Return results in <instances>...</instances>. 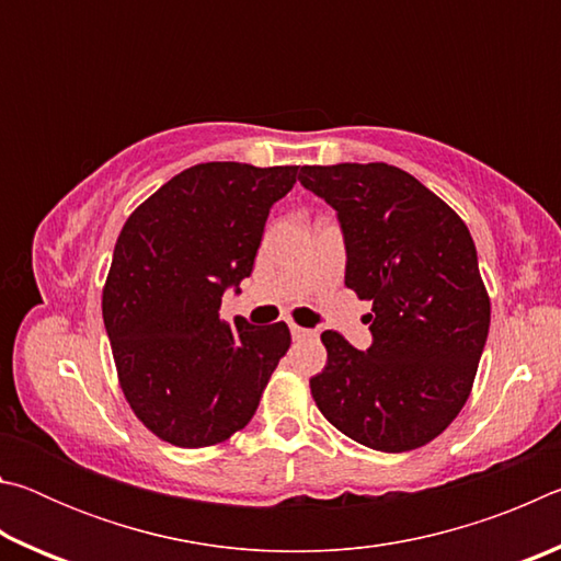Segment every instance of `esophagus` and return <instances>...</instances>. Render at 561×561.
Returning a JSON list of instances; mask_svg holds the SVG:
<instances>
[{"label": "esophagus", "mask_w": 561, "mask_h": 561, "mask_svg": "<svg viewBox=\"0 0 561 561\" xmlns=\"http://www.w3.org/2000/svg\"><path fill=\"white\" fill-rule=\"evenodd\" d=\"M289 331H291V339H297V341H301V339H309V336H314V334H311L309 329H301V327H297V324H289Z\"/></svg>", "instance_id": "1"}]
</instances>
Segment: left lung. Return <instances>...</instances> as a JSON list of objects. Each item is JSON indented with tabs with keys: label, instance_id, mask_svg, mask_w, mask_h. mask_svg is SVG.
<instances>
[{
	"label": "left lung",
	"instance_id": "obj_1",
	"mask_svg": "<svg viewBox=\"0 0 561 561\" xmlns=\"http://www.w3.org/2000/svg\"><path fill=\"white\" fill-rule=\"evenodd\" d=\"M299 183L336 210L346 287L374 301L371 346L324 331L311 396L351 440L405 453L448 428L470 396L490 299L470 230L438 195L386 163L304 165Z\"/></svg>",
	"mask_w": 561,
	"mask_h": 561
}]
</instances>
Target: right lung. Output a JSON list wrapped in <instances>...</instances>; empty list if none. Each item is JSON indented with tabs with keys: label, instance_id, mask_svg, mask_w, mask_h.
Listing matches in <instances>:
<instances>
[{
	"label": "right lung",
	"instance_id": "obj_1",
	"mask_svg": "<svg viewBox=\"0 0 561 561\" xmlns=\"http://www.w3.org/2000/svg\"><path fill=\"white\" fill-rule=\"evenodd\" d=\"M297 170L187 168L123 225L103 324L133 413L178 448H207L244 428L291 344L284 321L225 324L220 307L252 274L272 205Z\"/></svg>",
	"mask_w": 561,
	"mask_h": 561
}]
</instances>
